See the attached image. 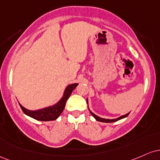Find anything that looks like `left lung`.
<instances>
[{
  "mask_svg": "<svg viewBox=\"0 0 160 160\" xmlns=\"http://www.w3.org/2000/svg\"><path fill=\"white\" fill-rule=\"evenodd\" d=\"M87 103L88 104V99H87ZM88 108L89 111H90V112H91V114L92 115L93 117H94V119L97 120V121H98V122H106V123H110V122H117V121H119V120H120V119H124V118L127 117V116H128V114L130 113V112H128V113H127V114H125V115H123V116H119V117L116 118V119H104V118H101V117H100V116H97V115H95V114L94 113V112H91V111L90 110V109H89L88 106Z\"/></svg>",
  "mask_w": 160,
  "mask_h": 160,
  "instance_id": "left-lung-1",
  "label": "left lung"
}]
</instances>
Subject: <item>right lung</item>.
<instances>
[{
  "instance_id": "add662e5",
  "label": "right lung",
  "mask_w": 160,
  "mask_h": 160,
  "mask_svg": "<svg viewBox=\"0 0 160 160\" xmlns=\"http://www.w3.org/2000/svg\"><path fill=\"white\" fill-rule=\"evenodd\" d=\"M78 83H73L68 85L66 88V89L64 90L63 94H62L61 99L53 106H50V107H44V108L37 109V110H29V109L22 107L19 103V104L22 110L23 111V112L27 115V116L33 118V119L38 120V121L45 122L56 120L60 116L62 111H63L68 98H69L72 91L78 86Z\"/></svg>"
}]
</instances>
